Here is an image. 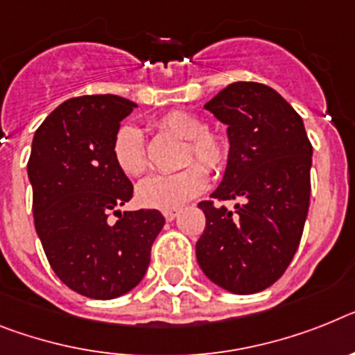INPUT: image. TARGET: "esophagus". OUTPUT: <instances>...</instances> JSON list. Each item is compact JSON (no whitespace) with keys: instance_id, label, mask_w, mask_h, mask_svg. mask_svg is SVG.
<instances>
[{"instance_id":"34e87169","label":"esophagus","mask_w":355,"mask_h":355,"mask_svg":"<svg viewBox=\"0 0 355 355\" xmlns=\"http://www.w3.org/2000/svg\"><path fill=\"white\" fill-rule=\"evenodd\" d=\"M164 218L168 220V222H171V220H175V216L178 214L177 209H169V211H164Z\"/></svg>"}]
</instances>
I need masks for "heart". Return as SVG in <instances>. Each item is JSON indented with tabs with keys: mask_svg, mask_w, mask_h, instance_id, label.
<instances>
[{
	"mask_svg": "<svg viewBox=\"0 0 355 355\" xmlns=\"http://www.w3.org/2000/svg\"><path fill=\"white\" fill-rule=\"evenodd\" d=\"M164 132L187 141L182 164L186 168L173 175H151L137 186V202L148 209H177L200 195L209 182L206 167L222 173L229 162V142L223 135L207 132V122L186 110H173L159 121ZM113 160L128 177H139L148 168L144 137L141 130L122 126L113 137ZM204 163V168L198 162Z\"/></svg>",
	"mask_w": 355,
	"mask_h": 355,
	"instance_id": "b5f03b06",
	"label": "heart"
}]
</instances>
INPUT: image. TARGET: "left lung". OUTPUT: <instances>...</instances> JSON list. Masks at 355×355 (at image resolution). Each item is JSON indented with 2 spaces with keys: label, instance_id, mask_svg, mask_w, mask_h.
Masks as SVG:
<instances>
[{
  "label": "left lung",
  "instance_id": "obj_1",
  "mask_svg": "<svg viewBox=\"0 0 355 355\" xmlns=\"http://www.w3.org/2000/svg\"><path fill=\"white\" fill-rule=\"evenodd\" d=\"M227 124L229 162L216 200L198 204L205 229L196 260L207 278L233 294L270 287L297 251L311 204L312 144L302 117L261 83H233L204 106Z\"/></svg>",
  "mask_w": 355,
  "mask_h": 355
}]
</instances>
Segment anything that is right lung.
I'll return each mask as SVG.
<instances>
[{"label":"right lung","instance_id":"add662e5","mask_svg":"<svg viewBox=\"0 0 355 355\" xmlns=\"http://www.w3.org/2000/svg\"><path fill=\"white\" fill-rule=\"evenodd\" d=\"M137 104L119 95L68 99L32 141L28 178L37 236L50 267L71 291L112 300L141 284L164 227L157 209L124 211L130 178L113 160V137ZM113 212L119 220L107 222Z\"/></svg>","mask_w":355,"mask_h":355}]
</instances>
